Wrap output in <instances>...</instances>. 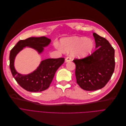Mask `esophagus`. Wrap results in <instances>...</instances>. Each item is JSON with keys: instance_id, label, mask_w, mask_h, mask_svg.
Wrapping results in <instances>:
<instances>
[{"instance_id": "34e87169", "label": "esophagus", "mask_w": 126, "mask_h": 126, "mask_svg": "<svg viewBox=\"0 0 126 126\" xmlns=\"http://www.w3.org/2000/svg\"><path fill=\"white\" fill-rule=\"evenodd\" d=\"M71 60H72V58L70 56H67L65 59V61L66 63L70 62Z\"/></svg>"}]
</instances>
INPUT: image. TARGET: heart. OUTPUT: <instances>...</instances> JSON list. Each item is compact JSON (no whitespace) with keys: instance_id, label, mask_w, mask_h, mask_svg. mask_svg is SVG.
Here are the masks:
<instances>
[{"instance_id":"obj_1","label":"heart","mask_w":126,"mask_h":126,"mask_svg":"<svg viewBox=\"0 0 126 126\" xmlns=\"http://www.w3.org/2000/svg\"><path fill=\"white\" fill-rule=\"evenodd\" d=\"M62 49L64 52H72L77 57H84L90 54L94 47V42L85 37H71L61 40ZM58 49H61L59 46Z\"/></svg>"}]
</instances>
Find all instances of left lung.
<instances>
[{"mask_svg": "<svg viewBox=\"0 0 126 126\" xmlns=\"http://www.w3.org/2000/svg\"><path fill=\"white\" fill-rule=\"evenodd\" d=\"M93 35L97 48L83 58H75V75L79 86L87 91L104 87L111 77L115 68L114 49L104 38L97 33Z\"/></svg>", "mask_w": 126, "mask_h": 126, "instance_id": "obj_1", "label": "left lung"}]
</instances>
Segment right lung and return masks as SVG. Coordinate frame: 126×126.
Masks as SVG:
<instances>
[{
    "label": "right lung",
    "mask_w": 126,
    "mask_h": 126,
    "mask_svg": "<svg viewBox=\"0 0 126 126\" xmlns=\"http://www.w3.org/2000/svg\"><path fill=\"white\" fill-rule=\"evenodd\" d=\"M50 39L45 36L32 37L19 41L11 50L10 68L12 75L17 83L24 90L31 92H42L47 90L52 81L56 71L64 63V58H48L43 61L39 67L28 75H21L15 69L14 63L16 55L26 46L42 52L44 47L48 46Z\"/></svg>",
    "instance_id": "add662e5"
}]
</instances>
